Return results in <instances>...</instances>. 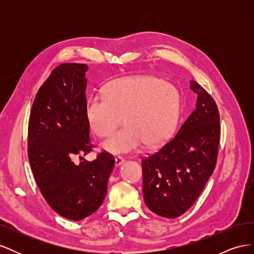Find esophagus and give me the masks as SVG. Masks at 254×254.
Listing matches in <instances>:
<instances>
[{"mask_svg":"<svg viewBox=\"0 0 254 254\" xmlns=\"http://www.w3.org/2000/svg\"><path fill=\"white\" fill-rule=\"evenodd\" d=\"M124 162H125V160H124V158H123V157H120V156L115 157V165H117V166L122 165Z\"/></svg>","mask_w":254,"mask_h":254,"instance_id":"esophagus-1","label":"esophagus"}]
</instances>
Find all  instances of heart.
<instances>
[{"label": "heart", "instance_id": "1", "mask_svg": "<svg viewBox=\"0 0 254 254\" xmlns=\"http://www.w3.org/2000/svg\"><path fill=\"white\" fill-rule=\"evenodd\" d=\"M87 121L97 136L109 135L122 121L125 126L103 142L111 153L137 150L145 143L155 146L172 134L180 113V96L171 84L153 76L113 80L104 91L87 99Z\"/></svg>", "mask_w": 254, "mask_h": 254}]
</instances>
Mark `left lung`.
Segmentation results:
<instances>
[{"instance_id":"left-lung-1","label":"left lung","mask_w":254,"mask_h":254,"mask_svg":"<svg viewBox=\"0 0 254 254\" xmlns=\"http://www.w3.org/2000/svg\"><path fill=\"white\" fill-rule=\"evenodd\" d=\"M196 109L177 134L157 152L142 159L143 194L148 209L176 218L194 204L217 162L220 118L213 97L196 81Z\"/></svg>"}]
</instances>
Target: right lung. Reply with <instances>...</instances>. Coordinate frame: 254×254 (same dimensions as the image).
Here are the masks:
<instances>
[{
  "label": "right lung",
  "instance_id": "obj_1",
  "mask_svg": "<svg viewBox=\"0 0 254 254\" xmlns=\"http://www.w3.org/2000/svg\"><path fill=\"white\" fill-rule=\"evenodd\" d=\"M87 71L82 64L57 65L38 90L28 121L27 153L37 186L52 209L71 220L102 205L115 163L106 150L93 161H72L93 148L84 111Z\"/></svg>",
  "mask_w": 254,
  "mask_h": 254
}]
</instances>
